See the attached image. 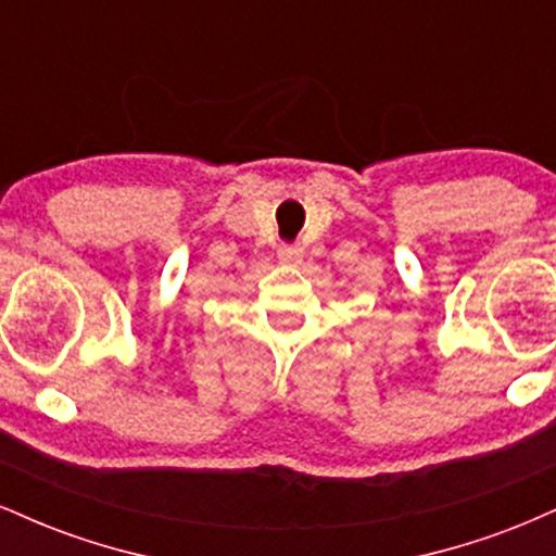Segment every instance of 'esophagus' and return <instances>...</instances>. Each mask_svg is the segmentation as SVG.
Here are the masks:
<instances>
[{
	"label": "esophagus",
	"instance_id": "34e87169",
	"mask_svg": "<svg viewBox=\"0 0 556 556\" xmlns=\"http://www.w3.org/2000/svg\"><path fill=\"white\" fill-rule=\"evenodd\" d=\"M277 256H279V261H282V264L298 266L300 261H303V245H300V242H290V245L279 248Z\"/></svg>",
	"mask_w": 556,
	"mask_h": 556
}]
</instances>
